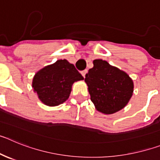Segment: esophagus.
<instances>
[{
	"instance_id": "34e87169",
	"label": "esophagus",
	"mask_w": 160,
	"mask_h": 160,
	"mask_svg": "<svg viewBox=\"0 0 160 160\" xmlns=\"http://www.w3.org/2000/svg\"><path fill=\"white\" fill-rule=\"evenodd\" d=\"M87 70H82V71L81 72V73H82V75L83 76V77H86V74H87Z\"/></svg>"
}]
</instances>
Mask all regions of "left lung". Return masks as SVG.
Here are the masks:
<instances>
[{"mask_svg":"<svg viewBox=\"0 0 160 160\" xmlns=\"http://www.w3.org/2000/svg\"><path fill=\"white\" fill-rule=\"evenodd\" d=\"M94 67L86 74L90 99L98 111L111 114L128 105L134 82L128 73L102 59L93 61Z\"/></svg>","mask_w":160,"mask_h":160,"instance_id":"1","label":"left lung"}]
</instances>
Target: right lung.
I'll return each mask as SVG.
<instances>
[{"label": "right lung", "instance_id": "1", "mask_svg": "<svg viewBox=\"0 0 160 160\" xmlns=\"http://www.w3.org/2000/svg\"><path fill=\"white\" fill-rule=\"evenodd\" d=\"M83 79L73 64L60 59L38 70L32 78V87L42 103L56 107L69 98L73 83Z\"/></svg>", "mask_w": 160, "mask_h": 160}]
</instances>
